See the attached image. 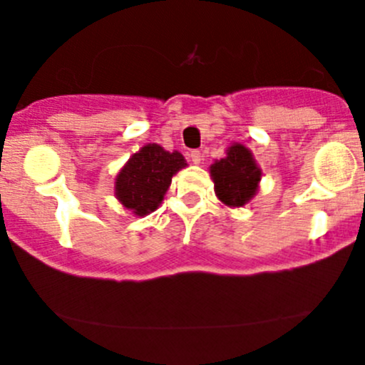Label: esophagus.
Here are the masks:
<instances>
[{
  "label": "esophagus",
  "instance_id": "esophagus-1",
  "mask_svg": "<svg viewBox=\"0 0 365 365\" xmlns=\"http://www.w3.org/2000/svg\"><path fill=\"white\" fill-rule=\"evenodd\" d=\"M189 159L192 164H200V162L203 160V153H201L200 150H192V152L189 153Z\"/></svg>",
  "mask_w": 365,
  "mask_h": 365
}]
</instances>
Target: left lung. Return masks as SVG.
I'll list each match as a JSON object with an SVG mask.
<instances>
[{
  "mask_svg": "<svg viewBox=\"0 0 365 365\" xmlns=\"http://www.w3.org/2000/svg\"><path fill=\"white\" fill-rule=\"evenodd\" d=\"M215 194L227 206H244L252 200L261 180V171L245 146L233 145L224 159L210 168Z\"/></svg>",
  "mask_w": 365,
  "mask_h": 365,
  "instance_id": "obj_1",
  "label": "left lung"
}]
</instances>
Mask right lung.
I'll list each match as a JSON object with an SVG mask.
<instances>
[{
  "label": "right lung",
  "instance_id": "obj_1",
  "mask_svg": "<svg viewBox=\"0 0 365 365\" xmlns=\"http://www.w3.org/2000/svg\"><path fill=\"white\" fill-rule=\"evenodd\" d=\"M185 165L182 153L165 152L159 145L143 146L116 176V197L135 215H146L157 210L173 175Z\"/></svg>",
  "mask_w": 365,
  "mask_h": 365
}]
</instances>
